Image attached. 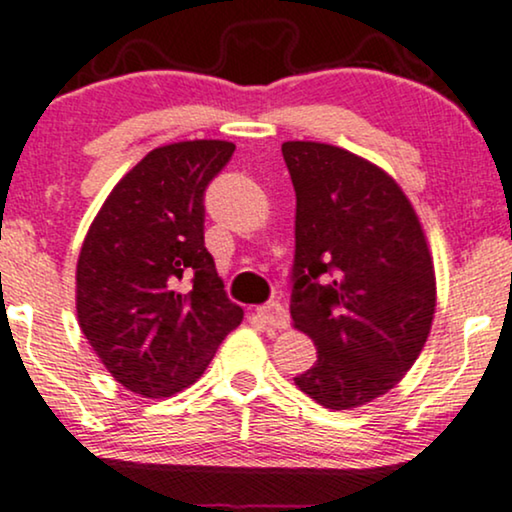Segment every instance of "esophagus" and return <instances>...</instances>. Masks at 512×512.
I'll return each mask as SVG.
<instances>
[{
  "instance_id": "1",
  "label": "esophagus",
  "mask_w": 512,
  "mask_h": 512,
  "mask_svg": "<svg viewBox=\"0 0 512 512\" xmlns=\"http://www.w3.org/2000/svg\"><path fill=\"white\" fill-rule=\"evenodd\" d=\"M256 313L258 320H261L263 325L273 327V330H285L289 325V311L280 304V301H268V304L258 306Z\"/></svg>"
}]
</instances>
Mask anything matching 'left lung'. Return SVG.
Returning <instances> with one entry per match:
<instances>
[{
  "label": "left lung",
  "instance_id": "left-lung-1",
  "mask_svg": "<svg viewBox=\"0 0 512 512\" xmlns=\"http://www.w3.org/2000/svg\"><path fill=\"white\" fill-rule=\"evenodd\" d=\"M296 192L294 325L318 361L296 387L332 410L401 382L430 334L437 285L425 232L401 187L370 161L320 142L282 144Z\"/></svg>",
  "mask_w": 512,
  "mask_h": 512
}]
</instances>
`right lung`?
Returning <instances> with one entry per match:
<instances>
[{
	"mask_svg": "<svg viewBox=\"0 0 512 512\" xmlns=\"http://www.w3.org/2000/svg\"><path fill=\"white\" fill-rule=\"evenodd\" d=\"M235 144L149 151L113 187L78 258L80 330L125 389L147 399L197 382L244 313L204 244V192Z\"/></svg>",
	"mask_w": 512,
	"mask_h": 512,
	"instance_id": "add662e5",
	"label": "right lung"
}]
</instances>
